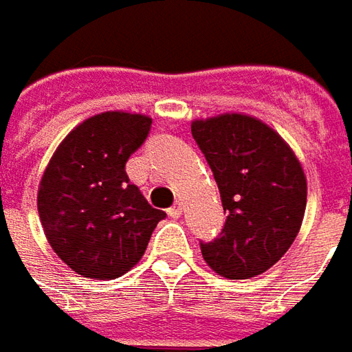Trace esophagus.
Listing matches in <instances>:
<instances>
[{
  "label": "esophagus",
  "mask_w": 352,
  "mask_h": 352,
  "mask_svg": "<svg viewBox=\"0 0 352 352\" xmlns=\"http://www.w3.org/2000/svg\"><path fill=\"white\" fill-rule=\"evenodd\" d=\"M168 215L172 217V219H178V217L182 215V204H180V201H176V204H174V206L168 210Z\"/></svg>",
  "instance_id": "1"
}]
</instances>
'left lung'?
<instances>
[{
	"mask_svg": "<svg viewBox=\"0 0 352 352\" xmlns=\"http://www.w3.org/2000/svg\"><path fill=\"white\" fill-rule=\"evenodd\" d=\"M227 219L221 235L201 243L211 270L229 280L266 272L300 233L307 180L292 146L270 125L247 113L192 121Z\"/></svg>",
	"mask_w": 352,
	"mask_h": 352,
	"instance_id": "8db88e82",
	"label": "left lung"
}]
</instances>
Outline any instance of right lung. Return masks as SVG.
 <instances>
[{
    "label": "right lung",
    "instance_id": "add662e5",
    "mask_svg": "<svg viewBox=\"0 0 352 352\" xmlns=\"http://www.w3.org/2000/svg\"><path fill=\"white\" fill-rule=\"evenodd\" d=\"M151 123L148 116L127 111L88 117L64 137L43 172L36 208L48 245L84 278L123 276L166 217L125 172Z\"/></svg>",
    "mask_w": 352,
    "mask_h": 352
}]
</instances>
